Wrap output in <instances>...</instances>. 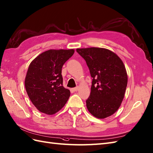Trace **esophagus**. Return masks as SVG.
<instances>
[{
    "label": "esophagus",
    "mask_w": 153,
    "mask_h": 153,
    "mask_svg": "<svg viewBox=\"0 0 153 153\" xmlns=\"http://www.w3.org/2000/svg\"><path fill=\"white\" fill-rule=\"evenodd\" d=\"M72 90H73V91H74V92H77L78 90H79V87H75V88H73Z\"/></svg>",
    "instance_id": "1"
}]
</instances>
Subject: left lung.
Returning <instances> with one entry per match:
<instances>
[{
  "instance_id": "8db88e82",
  "label": "left lung",
  "mask_w": 153,
  "mask_h": 153,
  "mask_svg": "<svg viewBox=\"0 0 153 153\" xmlns=\"http://www.w3.org/2000/svg\"><path fill=\"white\" fill-rule=\"evenodd\" d=\"M76 51L85 60L93 77L87 108L97 118H107L118 110L125 97L128 76L124 63L108 49L88 48Z\"/></svg>"
}]
</instances>
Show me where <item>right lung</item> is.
I'll list each match as a JSON object with an SVG mask.
<instances>
[{
    "instance_id": "right-lung-1",
    "label": "right lung",
    "mask_w": 153,
    "mask_h": 153,
    "mask_svg": "<svg viewBox=\"0 0 153 153\" xmlns=\"http://www.w3.org/2000/svg\"><path fill=\"white\" fill-rule=\"evenodd\" d=\"M74 49H49L30 64L25 79L26 91L39 111L53 115L68 101L70 91L63 87L62 68Z\"/></svg>"
}]
</instances>
